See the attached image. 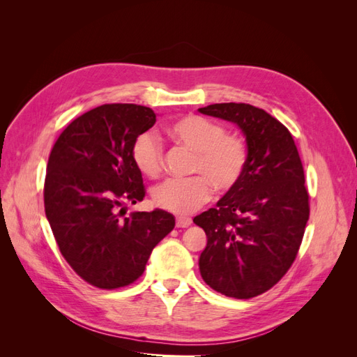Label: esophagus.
I'll return each instance as SVG.
<instances>
[{
	"label": "esophagus",
	"instance_id": "esophagus-1",
	"mask_svg": "<svg viewBox=\"0 0 357 357\" xmlns=\"http://www.w3.org/2000/svg\"><path fill=\"white\" fill-rule=\"evenodd\" d=\"M190 223H192V219L186 218V215H180V218L176 219V226H177V228H188Z\"/></svg>",
	"mask_w": 357,
	"mask_h": 357
}]
</instances>
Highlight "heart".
I'll return each instance as SVG.
<instances>
[{
	"label": "heart",
	"instance_id": "heart-1",
	"mask_svg": "<svg viewBox=\"0 0 357 357\" xmlns=\"http://www.w3.org/2000/svg\"><path fill=\"white\" fill-rule=\"evenodd\" d=\"M165 132L174 144L195 152L190 174L197 176L169 178L156 186L153 201L159 208L188 214L210 199L211 187L220 195L238 188L248 158L247 144L240 135L226 132L223 125L198 114L183 116L168 123ZM131 156L135 167L150 178L164 169V147L152 131L135 137Z\"/></svg>",
	"mask_w": 357,
	"mask_h": 357
}]
</instances>
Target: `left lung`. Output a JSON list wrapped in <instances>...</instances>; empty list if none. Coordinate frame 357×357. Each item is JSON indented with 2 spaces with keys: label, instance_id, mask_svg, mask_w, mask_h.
Here are the masks:
<instances>
[{
  "label": "left lung",
  "instance_id": "obj_1",
  "mask_svg": "<svg viewBox=\"0 0 357 357\" xmlns=\"http://www.w3.org/2000/svg\"><path fill=\"white\" fill-rule=\"evenodd\" d=\"M198 110L238 125L248 149L238 188L193 219L207 235L199 271L222 295L250 299L295 262L310 218L304 167L289 129L265 110L244 102Z\"/></svg>",
  "mask_w": 357,
  "mask_h": 357
}]
</instances>
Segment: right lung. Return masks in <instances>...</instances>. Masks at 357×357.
I'll return each instance as SVG.
<instances>
[{"mask_svg":"<svg viewBox=\"0 0 357 357\" xmlns=\"http://www.w3.org/2000/svg\"><path fill=\"white\" fill-rule=\"evenodd\" d=\"M155 122L149 107L104 104L74 119L50 152L46 218L68 265L95 287L134 283L155 245L176 225L164 210L125 218V205L146 197L131 147Z\"/></svg>","mask_w":357,"mask_h":357,"instance_id":"1","label":"right lung"}]
</instances>
